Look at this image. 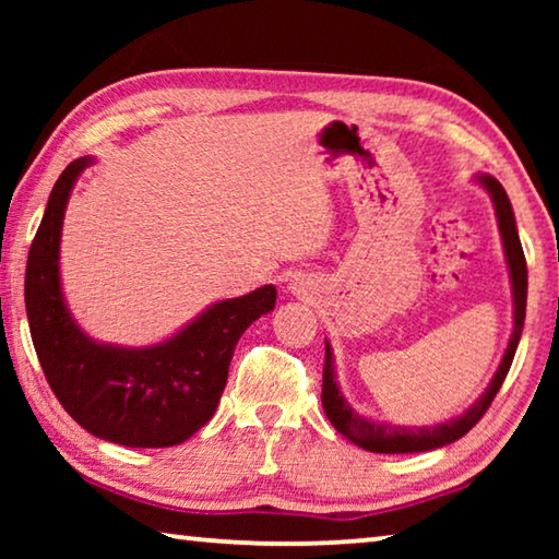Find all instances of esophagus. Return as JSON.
<instances>
[{
    "label": "esophagus",
    "mask_w": 559,
    "mask_h": 559,
    "mask_svg": "<svg viewBox=\"0 0 559 559\" xmlns=\"http://www.w3.org/2000/svg\"><path fill=\"white\" fill-rule=\"evenodd\" d=\"M288 290L293 293V296H302V298H306L308 293H310V283H308L306 278H293V281L288 283Z\"/></svg>",
    "instance_id": "34e87169"
}]
</instances>
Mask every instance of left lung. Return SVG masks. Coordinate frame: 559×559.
Here are the masks:
<instances>
[{
    "label": "left lung",
    "mask_w": 559,
    "mask_h": 559,
    "mask_svg": "<svg viewBox=\"0 0 559 559\" xmlns=\"http://www.w3.org/2000/svg\"><path fill=\"white\" fill-rule=\"evenodd\" d=\"M476 182L484 187L490 194V200H493L500 239H503L506 263L510 273V290H513V335L508 340L506 355L500 359L498 370L493 374V380H490V384L486 386V392L480 394L466 412L453 416L449 421L433 424V427H400V424H392V421L367 419V416H362L349 406V402L345 400V394L340 392V384H337L333 347H330V343L325 340L323 394H320V400H323V409L330 424H333L345 439L353 441L359 449L374 451V453H419V451H433V449L447 447V443H453L480 421V416L486 414L490 402H493V396L500 390V384H503L510 365H513L515 349L520 343V335H523V323H525L527 263H525L523 246H520L513 206H510L503 185L490 175H476Z\"/></svg>",
    "instance_id": "8db88e82"
}]
</instances>
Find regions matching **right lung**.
<instances>
[{
  "label": "right lung",
  "mask_w": 559,
  "mask_h": 559,
  "mask_svg": "<svg viewBox=\"0 0 559 559\" xmlns=\"http://www.w3.org/2000/svg\"><path fill=\"white\" fill-rule=\"evenodd\" d=\"M96 157L63 169L26 261L24 300L36 357L56 400L93 437L130 449L187 441L212 419L234 347L253 320L276 308V286L216 300L147 347L98 343L81 330L61 288V229L75 179Z\"/></svg>",
  "instance_id": "obj_1"
}]
</instances>
